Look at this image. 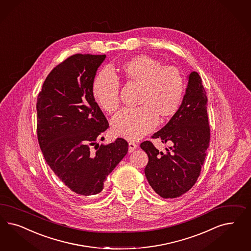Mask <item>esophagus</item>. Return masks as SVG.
Returning <instances> with one entry per match:
<instances>
[{"mask_svg": "<svg viewBox=\"0 0 251 251\" xmlns=\"http://www.w3.org/2000/svg\"><path fill=\"white\" fill-rule=\"evenodd\" d=\"M137 148H138V145L136 143H134V142H129L128 143V151H129V152H133Z\"/></svg>", "mask_w": 251, "mask_h": 251, "instance_id": "1", "label": "esophagus"}]
</instances>
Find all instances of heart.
Instances as JSON below:
<instances>
[{"label":"heart","mask_w":251,"mask_h":251,"mask_svg":"<svg viewBox=\"0 0 251 251\" xmlns=\"http://www.w3.org/2000/svg\"><path fill=\"white\" fill-rule=\"evenodd\" d=\"M119 78L141 86L137 109H125L113 117V132L118 137L137 140L151 132L158 123L177 113L185 93V80L177 67L162 65L147 55L132 57L118 68ZM120 83L117 76L104 69L92 84V95L99 107L113 113L120 104Z\"/></svg>","instance_id":"b5f03b06"}]
</instances>
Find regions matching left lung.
Returning a JSON list of instances; mask_svg holds the SVG:
<instances>
[{"instance_id": "8db88e82", "label": "left lung", "mask_w": 251, "mask_h": 251, "mask_svg": "<svg viewBox=\"0 0 251 251\" xmlns=\"http://www.w3.org/2000/svg\"><path fill=\"white\" fill-rule=\"evenodd\" d=\"M187 79L186 94L177 113L152 136L170 144L166 153L159 151L151 141L140 144L149 157L146 177L163 199L180 197L194 186L210 143L208 99L201 77L193 71Z\"/></svg>"}]
</instances>
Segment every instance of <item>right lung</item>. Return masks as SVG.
<instances>
[{
    "label": "right lung",
    "instance_id": "add662e5",
    "mask_svg": "<svg viewBox=\"0 0 251 251\" xmlns=\"http://www.w3.org/2000/svg\"><path fill=\"white\" fill-rule=\"evenodd\" d=\"M106 55L77 53L54 67L38 96V140L44 159L60 180L79 196L100 193L107 176L128 151L118 138L97 141L109 127L92 95ZM96 150H94V149Z\"/></svg>",
    "mask_w": 251,
    "mask_h": 251
}]
</instances>
